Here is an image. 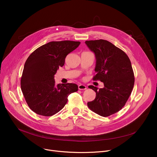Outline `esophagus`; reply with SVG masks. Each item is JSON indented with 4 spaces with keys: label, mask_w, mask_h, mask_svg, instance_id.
Instances as JSON below:
<instances>
[{
    "label": "esophagus",
    "mask_w": 157,
    "mask_h": 157,
    "mask_svg": "<svg viewBox=\"0 0 157 157\" xmlns=\"http://www.w3.org/2000/svg\"><path fill=\"white\" fill-rule=\"evenodd\" d=\"M78 88H79V90H86V86L84 85H78Z\"/></svg>",
    "instance_id": "obj_1"
}]
</instances>
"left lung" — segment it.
Instances as JSON below:
<instances>
[{
	"instance_id": "left-lung-1",
	"label": "left lung",
	"mask_w": 157,
	"mask_h": 157,
	"mask_svg": "<svg viewBox=\"0 0 157 157\" xmlns=\"http://www.w3.org/2000/svg\"><path fill=\"white\" fill-rule=\"evenodd\" d=\"M85 44L95 54L97 73L94 80H100L104 87L98 89L88 86L96 93L95 98L88 107L101 117L118 112L125 105L134 85V74L128 56L109 41L86 40Z\"/></svg>"
}]
</instances>
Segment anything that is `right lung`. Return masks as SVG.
<instances>
[{"label":"right lung","instance_id":"right-lung-1","mask_svg":"<svg viewBox=\"0 0 157 157\" xmlns=\"http://www.w3.org/2000/svg\"><path fill=\"white\" fill-rule=\"evenodd\" d=\"M79 41H52L40 46L28 57L21 78V88L28 105L34 113L51 117L59 112L69 94L77 92L74 83L55 84V74L65 63Z\"/></svg>","mask_w":157,"mask_h":157}]
</instances>
